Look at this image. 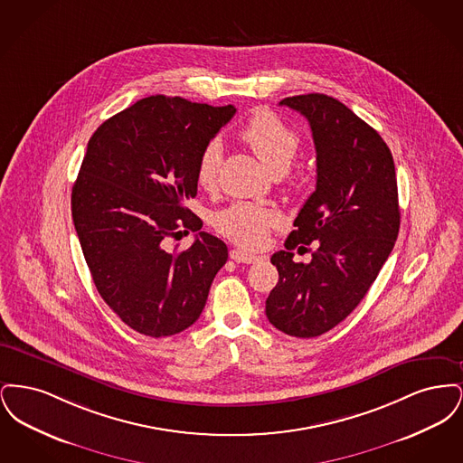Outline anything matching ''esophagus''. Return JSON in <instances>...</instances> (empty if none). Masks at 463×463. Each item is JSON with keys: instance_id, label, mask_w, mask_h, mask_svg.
<instances>
[{"instance_id": "obj_1", "label": "esophagus", "mask_w": 463, "mask_h": 463, "mask_svg": "<svg viewBox=\"0 0 463 463\" xmlns=\"http://www.w3.org/2000/svg\"><path fill=\"white\" fill-rule=\"evenodd\" d=\"M231 259L238 264H255L260 257H257L255 253H250L242 248H234V250H231Z\"/></svg>"}]
</instances>
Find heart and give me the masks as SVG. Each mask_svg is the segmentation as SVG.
Instances as JSON below:
<instances>
[{
  "label": "heart",
  "instance_id": "obj_1",
  "mask_svg": "<svg viewBox=\"0 0 463 463\" xmlns=\"http://www.w3.org/2000/svg\"><path fill=\"white\" fill-rule=\"evenodd\" d=\"M240 137L272 174H285L300 151L298 132L267 109L255 110L242 125ZM222 155L223 147L217 138L206 142L199 153L196 178L206 191H213L219 184ZM278 222L279 215L276 210L251 201H236L223 208L215 219L217 229L225 238L248 248L264 246Z\"/></svg>",
  "mask_w": 463,
  "mask_h": 463
}]
</instances>
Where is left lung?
<instances>
[{"mask_svg":"<svg viewBox=\"0 0 463 463\" xmlns=\"http://www.w3.org/2000/svg\"><path fill=\"white\" fill-rule=\"evenodd\" d=\"M307 118L316 146V191L270 257L279 281L265 300L269 323L289 336H319L342 323L373 285L399 232L394 159L383 138L325 93L279 102ZM317 241L308 265L292 250Z\"/></svg>","mask_w":463,"mask_h":463,"instance_id":"1","label":"left lung"}]
</instances>
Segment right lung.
Segmentation results:
<instances>
[{
  "instance_id": "right-lung-1",
  "label": "right lung",
  "mask_w": 463,
  "mask_h": 463,
  "mask_svg": "<svg viewBox=\"0 0 463 463\" xmlns=\"http://www.w3.org/2000/svg\"><path fill=\"white\" fill-rule=\"evenodd\" d=\"M236 114L180 97L135 102L91 135L71 210L93 283L132 330L170 336L198 321L225 242L199 232L191 248L166 240L203 222L185 208L198 194L201 149Z\"/></svg>"
}]
</instances>
